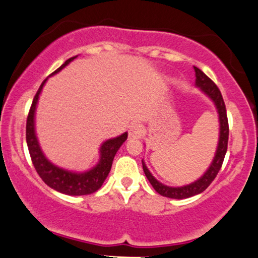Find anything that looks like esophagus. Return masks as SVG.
<instances>
[{"instance_id": "obj_1", "label": "esophagus", "mask_w": 258, "mask_h": 258, "mask_svg": "<svg viewBox=\"0 0 258 258\" xmlns=\"http://www.w3.org/2000/svg\"><path fill=\"white\" fill-rule=\"evenodd\" d=\"M144 134H145V130L140 124L134 122V124L130 126V128H128L130 138H141Z\"/></svg>"}]
</instances>
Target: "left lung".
<instances>
[{
    "label": "left lung",
    "mask_w": 258,
    "mask_h": 258,
    "mask_svg": "<svg viewBox=\"0 0 258 258\" xmlns=\"http://www.w3.org/2000/svg\"><path fill=\"white\" fill-rule=\"evenodd\" d=\"M194 70H195V77H197V79H195V85H197L198 88H200L201 91L205 93L207 97H209L210 99H212L213 103L215 104L217 113H219L220 137H219V144H217V148H216V153H215V157L213 159V162L210 164L209 168L206 170V173L203 174L199 180L182 187H169L155 179V177L152 175L150 170H148V168L143 160V168H144L145 175H146V177L151 182L152 186H153L154 189L157 190L159 194L162 195V197L177 199V200L194 197V195L200 194L203 190H206L207 188H208L209 184L212 183L213 180L216 177L217 173H219V170L221 169V166L223 164L224 157H226V153H227L228 138H229V125H228L227 110H226V105H224L222 94H221L219 88L215 85V83H214L208 76L203 74L200 69L194 67Z\"/></svg>",
    "instance_id": "8db88e82"
}]
</instances>
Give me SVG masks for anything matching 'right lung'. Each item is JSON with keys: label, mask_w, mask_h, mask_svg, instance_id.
I'll return each instance as SVG.
<instances>
[{"label": "right lung", "mask_w": 258, "mask_h": 258, "mask_svg": "<svg viewBox=\"0 0 258 258\" xmlns=\"http://www.w3.org/2000/svg\"><path fill=\"white\" fill-rule=\"evenodd\" d=\"M76 57L77 56L69 58L61 67L58 68L53 74H51V76L59 72L61 69L67 67ZM46 79H44V82L39 86L38 91L36 93L34 100H32L27 119V144L31 161L35 166L36 172L41 176V179L52 189L59 191V193L67 195H77V197L78 195L92 194L99 189L101 184L104 183L105 179L107 177L111 170L114 155L121 145L125 143V140L127 139V133L125 132L121 136L113 138V139H108L103 143L99 150V162L90 170L77 173L53 165L52 162H50L45 158L44 153L42 152L35 132V111L36 106H37L39 93L42 92V89L45 84Z\"/></svg>", "instance_id": "1"}]
</instances>
